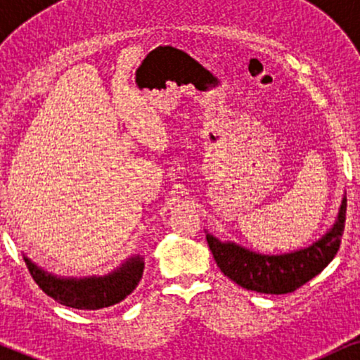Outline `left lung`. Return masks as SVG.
I'll list each match as a JSON object with an SVG mask.
<instances>
[{
    "label": "left lung",
    "instance_id": "1",
    "mask_svg": "<svg viewBox=\"0 0 360 360\" xmlns=\"http://www.w3.org/2000/svg\"><path fill=\"white\" fill-rule=\"evenodd\" d=\"M347 200L344 198L333 229L311 247L284 255H260L235 243H221L206 235L217 266L238 286L264 295H286L307 284L332 262L340 249L345 229Z\"/></svg>",
    "mask_w": 360,
    "mask_h": 360
}]
</instances>
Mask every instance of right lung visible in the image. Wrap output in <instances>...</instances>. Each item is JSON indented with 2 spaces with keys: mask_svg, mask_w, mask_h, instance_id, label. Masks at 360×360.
<instances>
[{
  "mask_svg": "<svg viewBox=\"0 0 360 360\" xmlns=\"http://www.w3.org/2000/svg\"><path fill=\"white\" fill-rule=\"evenodd\" d=\"M32 278L47 296L64 307L76 309H101L120 303L139 286L143 274V260L131 257L118 271L105 278L59 279L23 257Z\"/></svg>",
  "mask_w": 360,
  "mask_h": 360,
  "instance_id": "1",
  "label": "right lung"
}]
</instances>
